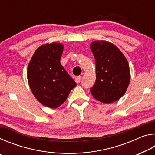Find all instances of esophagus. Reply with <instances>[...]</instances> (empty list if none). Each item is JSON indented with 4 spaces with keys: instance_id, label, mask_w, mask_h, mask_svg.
<instances>
[{
    "instance_id": "34e87169",
    "label": "esophagus",
    "mask_w": 155,
    "mask_h": 155,
    "mask_svg": "<svg viewBox=\"0 0 155 155\" xmlns=\"http://www.w3.org/2000/svg\"><path fill=\"white\" fill-rule=\"evenodd\" d=\"M81 80V77H80V76H79V77H77L75 78V82L77 83H79Z\"/></svg>"
}]
</instances>
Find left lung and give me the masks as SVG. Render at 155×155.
Segmentation results:
<instances>
[{
  "label": "left lung",
  "mask_w": 155,
  "mask_h": 155,
  "mask_svg": "<svg viewBox=\"0 0 155 155\" xmlns=\"http://www.w3.org/2000/svg\"><path fill=\"white\" fill-rule=\"evenodd\" d=\"M90 48L96 61V82L90 91L101 103L118 101L125 94L130 79L129 65L121 51L105 40L91 42Z\"/></svg>",
  "instance_id": "8db88e82"
}]
</instances>
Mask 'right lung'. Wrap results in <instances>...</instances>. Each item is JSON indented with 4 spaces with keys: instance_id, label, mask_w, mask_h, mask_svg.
Listing matches in <instances>:
<instances>
[{
    "instance_id": "right-lung-1",
    "label": "right lung",
    "mask_w": 155,
    "mask_h": 155,
    "mask_svg": "<svg viewBox=\"0 0 155 155\" xmlns=\"http://www.w3.org/2000/svg\"><path fill=\"white\" fill-rule=\"evenodd\" d=\"M61 43L42 44L28 63L27 79L35 98L44 106L56 109L66 101L77 83L62 66Z\"/></svg>"
}]
</instances>
